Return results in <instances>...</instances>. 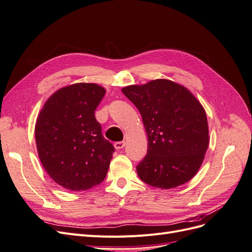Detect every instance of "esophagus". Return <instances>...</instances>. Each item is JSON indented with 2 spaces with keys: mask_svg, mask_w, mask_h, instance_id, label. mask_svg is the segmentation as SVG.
Listing matches in <instances>:
<instances>
[{
  "mask_svg": "<svg viewBox=\"0 0 252 252\" xmlns=\"http://www.w3.org/2000/svg\"><path fill=\"white\" fill-rule=\"evenodd\" d=\"M125 147V142H116L114 143V148L120 150V149H123Z\"/></svg>",
  "mask_w": 252,
  "mask_h": 252,
  "instance_id": "34e87169",
  "label": "esophagus"
}]
</instances>
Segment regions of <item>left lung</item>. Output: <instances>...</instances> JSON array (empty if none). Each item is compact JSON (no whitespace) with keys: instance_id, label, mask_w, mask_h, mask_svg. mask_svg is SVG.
I'll use <instances>...</instances> for the list:
<instances>
[{"instance_id":"left-lung-1","label":"left lung","mask_w":252,"mask_h":252,"mask_svg":"<svg viewBox=\"0 0 252 252\" xmlns=\"http://www.w3.org/2000/svg\"><path fill=\"white\" fill-rule=\"evenodd\" d=\"M122 91L139 109L148 138L147 155L136 166L139 178L161 189L191 180L209 145L202 104L186 87L165 79Z\"/></svg>"}]
</instances>
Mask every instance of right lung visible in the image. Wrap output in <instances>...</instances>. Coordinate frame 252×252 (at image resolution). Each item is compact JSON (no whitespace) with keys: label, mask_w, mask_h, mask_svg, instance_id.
<instances>
[{"label":"right lung","mask_w":252,"mask_h":252,"mask_svg":"<svg viewBox=\"0 0 252 252\" xmlns=\"http://www.w3.org/2000/svg\"><path fill=\"white\" fill-rule=\"evenodd\" d=\"M105 93L94 83L72 84L51 94L37 117V155L49 177L65 189L88 190L107 174L114 148L94 116Z\"/></svg>","instance_id":"right-lung-1"}]
</instances>
